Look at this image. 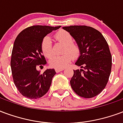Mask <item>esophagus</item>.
<instances>
[{
    "label": "esophagus",
    "mask_w": 123,
    "mask_h": 123,
    "mask_svg": "<svg viewBox=\"0 0 123 123\" xmlns=\"http://www.w3.org/2000/svg\"><path fill=\"white\" fill-rule=\"evenodd\" d=\"M63 69H55V71L57 73L60 72V71H63Z\"/></svg>",
    "instance_id": "1"
}]
</instances>
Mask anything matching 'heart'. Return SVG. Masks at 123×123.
<instances>
[{
    "instance_id": "b5f03b06",
    "label": "heart",
    "mask_w": 123,
    "mask_h": 123,
    "mask_svg": "<svg viewBox=\"0 0 123 123\" xmlns=\"http://www.w3.org/2000/svg\"><path fill=\"white\" fill-rule=\"evenodd\" d=\"M56 41L64 45L62 55H54L50 59L49 64L52 68L62 69L69 64L72 56L78 58L80 54L79 46L73 43V37L68 31H60L55 35ZM41 49L43 54L46 58H50L52 55V45L51 38L49 36H45L41 43Z\"/></svg>"
}]
</instances>
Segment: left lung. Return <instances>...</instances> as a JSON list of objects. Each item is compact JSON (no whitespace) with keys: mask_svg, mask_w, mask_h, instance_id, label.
Masks as SVG:
<instances>
[{"mask_svg":"<svg viewBox=\"0 0 123 123\" xmlns=\"http://www.w3.org/2000/svg\"><path fill=\"white\" fill-rule=\"evenodd\" d=\"M63 29L70 33L79 46L80 54L70 84L79 96L91 98L104 90L111 71L112 58L107 41L99 31L86 25H71Z\"/></svg>","mask_w":123,"mask_h":123,"instance_id":"left-lung-1","label":"left lung"}]
</instances>
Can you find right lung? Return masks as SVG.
<instances>
[{
    "mask_svg": "<svg viewBox=\"0 0 123 123\" xmlns=\"http://www.w3.org/2000/svg\"><path fill=\"white\" fill-rule=\"evenodd\" d=\"M61 26L33 25L25 29L14 41L12 52L11 65L13 80L19 92L29 99L40 98L50 87L54 69H47L44 73L37 70L46 64L42 54L41 43L43 38Z\"/></svg>",
    "mask_w": 123,
    "mask_h": 123,
    "instance_id": "right-lung-1",
    "label": "right lung"
}]
</instances>
